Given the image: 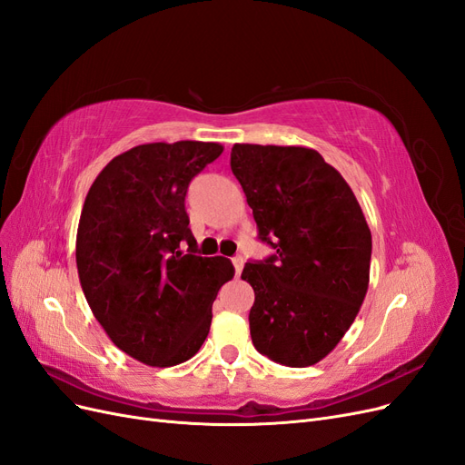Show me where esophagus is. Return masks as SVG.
Here are the masks:
<instances>
[{
    "instance_id": "1",
    "label": "esophagus",
    "mask_w": 465,
    "mask_h": 465,
    "mask_svg": "<svg viewBox=\"0 0 465 465\" xmlns=\"http://www.w3.org/2000/svg\"><path fill=\"white\" fill-rule=\"evenodd\" d=\"M232 263H234V272H236V277L242 273V267H244V258L242 256H234L232 258Z\"/></svg>"
}]
</instances>
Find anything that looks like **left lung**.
Wrapping results in <instances>:
<instances>
[{
  "mask_svg": "<svg viewBox=\"0 0 465 465\" xmlns=\"http://www.w3.org/2000/svg\"><path fill=\"white\" fill-rule=\"evenodd\" d=\"M260 241L275 254L248 262L252 343L285 367H311L341 341L369 289L372 236L343 176L308 147L236 143Z\"/></svg>",
  "mask_w": 465,
  "mask_h": 465,
  "instance_id": "8db88e82",
  "label": "left lung"
}]
</instances>
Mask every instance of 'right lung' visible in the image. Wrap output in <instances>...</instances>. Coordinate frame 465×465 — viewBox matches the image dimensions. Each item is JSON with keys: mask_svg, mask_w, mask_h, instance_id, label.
I'll list each match as a JSON object with an SVG mask.
<instances>
[{"mask_svg": "<svg viewBox=\"0 0 465 465\" xmlns=\"http://www.w3.org/2000/svg\"><path fill=\"white\" fill-rule=\"evenodd\" d=\"M223 145L145 143L112 159L83 203L75 260L98 323L124 353L174 367L198 353L232 262L195 254L186 192ZM189 244V252L181 246Z\"/></svg>", "mask_w": 465, "mask_h": 465, "instance_id": "right-lung-1", "label": "right lung"}]
</instances>
